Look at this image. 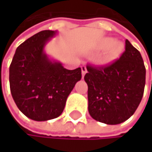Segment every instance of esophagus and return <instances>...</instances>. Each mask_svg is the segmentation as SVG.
I'll list each match as a JSON object with an SVG mask.
<instances>
[{"label":"esophagus","instance_id":"34e87169","mask_svg":"<svg viewBox=\"0 0 152 152\" xmlns=\"http://www.w3.org/2000/svg\"><path fill=\"white\" fill-rule=\"evenodd\" d=\"M81 69H82V76L83 77L84 75L86 74V72H87V69H86V67H85V66H82V67H81Z\"/></svg>","mask_w":152,"mask_h":152}]
</instances>
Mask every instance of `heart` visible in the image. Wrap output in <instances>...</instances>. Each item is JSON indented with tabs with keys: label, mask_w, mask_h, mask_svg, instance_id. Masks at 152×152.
Returning a JSON list of instances; mask_svg holds the SVG:
<instances>
[{
	"label": "heart",
	"mask_w": 152,
	"mask_h": 152,
	"mask_svg": "<svg viewBox=\"0 0 152 152\" xmlns=\"http://www.w3.org/2000/svg\"><path fill=\"white\" fill-rule=\"evenodd\" d=\"M99 49L104 50L98 58V63L100 65H108L118 60L124 51V44L121 41L106 37L99 43Z\"/></svg>",
	"instance_id": "heart-1"
}]
</instances>
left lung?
<instances>
[{
	"mask_svg": "<svg viewBox=\"0 0 152 152\" xmlns=\"http://www.w3.org/2000/svg\"><path fill=\"white\" fill-rule=\"evenodd\" d=\"M88 110L96 121L116 125L129 119L144 91L146 70L140 52L126 39L125 52L107 67L87 66Z\"/></svg>",
	"mask_w": 152,
	"mask_h": 152,
	"instance_id": "obj_1",
	"label": "left lung"
}]
</instances>
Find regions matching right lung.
Masks as SVG:
<instances>
[{
  "instance_id": "add662e5",
  "label": "right lung",
  "mask_w": 152,
  "mask_h": 152,
  "mask_svg": "<svg viewBox=\"0 0 152 152\" xmlns=\"http://www.w3.org/2000/svg\"><path fill=\"white\" fill-rule=\"evenodd\" d=\"M58 31H42L15 50L10 67V85L18 109L28 118L45 121L59 117L66 100L81 80V69H65L45 48Z\"/></svg>"
}]
</instances>
